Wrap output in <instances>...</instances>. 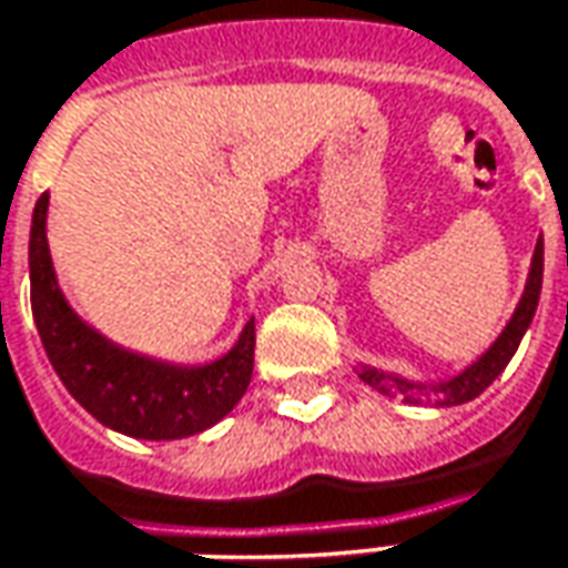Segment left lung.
Masks as SVG:
<instances>
[{"label":"left lung","instance_id":"8db88e82","mask_svg":"<svg viewBox=\"0 0 568 568\" xmlns=\"http://www.w3.org/2000/svg\"><path fill=\"white\" fill-rule=\"evenodd\" d=\"M541 277H544V240H538V246H535V258H531V272H528V284H525L523 293V303H519V310L516 315L509 318V325L504 328V334L497 337V344L490 346L488 353L478 359V363L466 368L459 378H453V382L440 384L437 387V394H440V403H447V406H456V403H469L475 399L485 387L494 384V378L500 375L506 368V363L513 359V353L519 349V341H523V334L531 325V318H535V310H538V296H541ZM363 382L372 384V387H378L384 394H390V390H397L403 394V399H416V384L409 382H399V378H387L382 372H375V368H363Z\"/></svg>","mask_w":568,"mask_h":568}]
</instances>
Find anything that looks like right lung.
Listing matches in <instances>:
<instances>
[{"mask_svg": "<svg viewBox=\"0 0 568 568\" xmlns=\"http://www.w3.org/2000/svg\"><path fill=\"white\" fill-rule=\"evenodd\" d=\"M49 193L30 224V306L45 356L80 406L121 435L174 440L205 432L246 394L253 378L256 325L246 322L237 346L203 368H178L118 349L87 328L64 303L45 243Z\"/></svg>", "mask_w": 568, "mask_h": 568, "instance_id": "add662e5", "label": "right lung"}]
</instances>
